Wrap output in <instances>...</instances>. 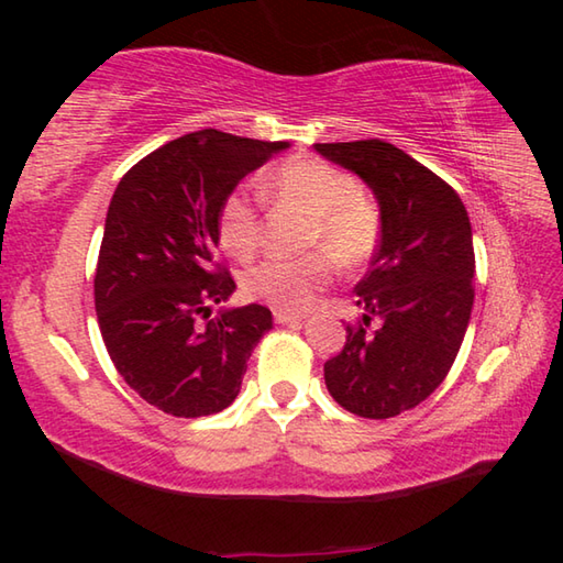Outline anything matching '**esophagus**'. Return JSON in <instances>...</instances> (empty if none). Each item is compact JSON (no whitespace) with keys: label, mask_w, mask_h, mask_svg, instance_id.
<instances>
[{"label":"esophagus","mask_w":563,"mask_h":563,"mask_svg":"<svg viewBox=\"0 0 563 563\" xmlns=\"http://www.w3.org/2000/svg\"><path fill=\"white\" fill-rule=\"evenodd\" d=\"M273 318L275 322H280V325H292V322L302 320V316H298V312H288V310H273Z\"/></svg>","instance_id":"34e87169"}]
</instances>
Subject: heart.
<instances>
[{
    "label": "heart",
    "instance_id": "heart-1",
    "mask_svg": "<svg viewBox=\"0 0 563 563\" xmlns=\"http://www.w3.org/2000/svg\"><path fill=\"white\" fill-rule=\"evenodd\" d=\"M275 203L310 216L308 247H322L345 268L373 258L383 238L379 208L362 194L360 180L318 156H290L271 170L263 184ZM218 241L235 258H251L261 243V213L247 188H233L218 208ZM332 261L312 253L300 261H263L243 275L251 298L278 310H302L330 280Z\"/></svg>",
    "mask_w": 563,
    "mask_h": 563
}]
</instances>
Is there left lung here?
<instances>
[{
	"label": "left lung",
	"instance_id": "8db88e82",
	"mask_svg": "<svg viewBox=\"0 0 563 563\" xmlns=\"http://www.w3.org/2000/svg\"><path fill=\"white\" fill-rule=\"evenodd\" d=\"M373 188L383 238L355 285L357 325L325 362L328 393L347 412L397 417L450 373L474 305L472 225L456 190L387 141L316 144Z\"/></svg>",
	"mask_w": 563,
	"mask_h": 563
}]
</instances>
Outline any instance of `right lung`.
<instances>
[{"label":"right lung","instance_id":"right-lung-1","mask_svg":"<svg viewBox=\"0 0 563 563\" xmlns=\"http://www.w3.org/2000/svg\"><path fill=\"white\" fill-rule=\"evenodd\" d=\"M288 141L186 133L119 180L93 275L103 345L131 389L174 417L216 415L241 393L245 362L273 328L263 305L221 310L231 273L213 261L218 208Z\"/></svg>","mask_w":563,"mask_h":563}]
</instances>
